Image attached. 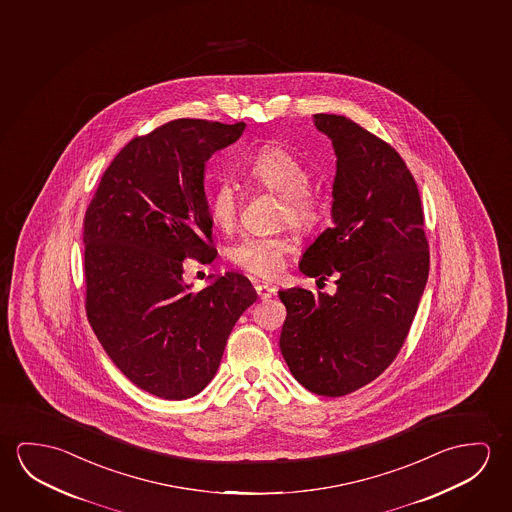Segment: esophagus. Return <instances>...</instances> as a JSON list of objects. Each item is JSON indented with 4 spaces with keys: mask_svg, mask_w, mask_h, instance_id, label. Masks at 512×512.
Segmentation results:
<instances>
[{
    "mask_svg": "<svg viewBox=\"0 0 512 512\" xmlns=\"http://www.w3.org/2000/svg\"><path fill=\"white\" fill-rule=\"evenodd\" d=\"M276 288L272 284H256V293L260 295L261 301H268L270 297L276 295Z\"/></svg>",
    "mask_w": 512,
    "mask_h": 512,
    "instance_id": "1",
    "label": "esophagus"
}]
</instances>
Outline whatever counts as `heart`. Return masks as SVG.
Here are the masks:
<instances>
[{"mask_svg":"<svg viewBox=\"0 0 512 512\" xmlns=\"http://www.w3.org/2000/svg\"><path fill=\"white\" fill-rule=\"evenodd\" d=\"M247 172L260 187L281 197L279 220L292 228L309 233L324 217V208L309 192L311 176L306 165L283 147H263L252 156ZM240 197L236 185L222 178L208 192L210 219L222 229L233 228L238 217ZM292 242L286 235H245L229 249V260L251 274L261 277L276 276L284 265V254Z\"/></svg>","mask_w":512,"mask_h":512,"instance_id":"b5f03b06","label":"heart"}]
</instances>
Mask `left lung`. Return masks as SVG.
Instances as JSON below:
<instances>
[{"label":"left lung","instance_id":"8db88e82","mask_svg":"<svg viewBox=\"0 0 512 512\" xmlns=\"http://www.w3.org/2000/svg\"><path fill=\"white\" fill-rule=\"evenodd\" d=\"M336 155L333 226L302 254V274L336 292H279L284 361L306 390L343 397L374 381L406 341L429 277L418 187L384 140L343 115L317 114Z\"/></svg>","mask_w":512,"mask_h":512}]
</instances>
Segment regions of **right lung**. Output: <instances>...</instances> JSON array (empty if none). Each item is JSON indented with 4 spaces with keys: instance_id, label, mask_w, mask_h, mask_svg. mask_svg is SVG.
I'll use <instances>...</instances> for the list:
<instances>
[{
    "instance_id": "obj_1",
    "label": "right lung",
    "mask_w": 512,
    "mask_h": 512,
    "mask_svg": "<svg viewBox=\"0 0 512 512\" xmlns=\"http://www.w3.org/2000/svg\"><path fill=\"white\" fill-rule=\"evenodd\" d=\"M245 122H167L108 165L85 222L87 318L114 365L165 400L194 397L219 370L231 329L258 293L238 272L199 292L183 261L215 260L204 167Z\"/></svg>"
}]
</instances>
